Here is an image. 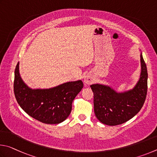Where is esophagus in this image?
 Segmentation results:
<instances>
[{"label": "esophagus", "instance_id": "obj_1", "mask_svg": "<svg viewBox=\"0 0 157 157\" xmlns=\"http://www.w3.org/2000/svg\"><path fill=\"white\" fill-rule=\"evenodd\" d=\"M93 78L91 74H87V75L84 77V83L85 85H90L92 83Z\"/></svg>", "mask_w": 157, "mask_h": 157}]
</instances>
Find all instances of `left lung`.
Listing matches in <instances>:
<instances>
[{
	"mask_svg": "<svg viewBox=\"0 0 157 157\" xmlns=\"http://www.w3.org/2000/svg\"><path fill=\"white\" fill-rule=\"evenodd\" d=\"M141 74L132 89L117 92L108 86L93 84L94 109L96 117L103 124L117 125L128 121L141 110L145 101L147 90V71L142 53Z\"/></svg>",
	"mask_w": 157,
	"mask_h": 157,
	"instance_id": "left-lung-1",
	"label": "left lung"
}]
</instances>
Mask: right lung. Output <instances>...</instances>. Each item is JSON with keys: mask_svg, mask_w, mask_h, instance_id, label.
Segmentation results:
<instances>
[{"mask_svg": "<svg viewBox=\"0 0 157 157\" xmlns=\"http://www.w3.org/2000/svg\"><path fill=\"white\" fill-rule=\"evenodd\" d=\"M83 87V82L78 80L49 89H32L21 77L19 62L15 69L13 90L18 103L30 117L46 124L64 121L71 111L74 99Z\"/></svg>", "mask_w": 157, "mask_h": 157, "instance_id": "1", "label": "right lung"}]
</instances>
